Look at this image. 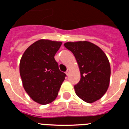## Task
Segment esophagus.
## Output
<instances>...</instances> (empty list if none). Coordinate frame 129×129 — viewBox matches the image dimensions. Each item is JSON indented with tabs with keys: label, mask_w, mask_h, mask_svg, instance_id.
Here are the masks:
<instances>
[{
	"label": "esophagus",
	"mask_w": 129,
	"mask_h": 129,
	"mask_svg": "<svg viewBox=\"0 0 129 129\" xmlns=\"http://www.w3.org/2000/svg\"><path fill=\"white\" fill-rule=\"evenodd\" d=\"M69 72H70V69H69V68H68V69H67V71L66 72V74L68 76V75L69 74Z\"/></svg>",
	"instance_id": "obj_1"
}]
</instances>
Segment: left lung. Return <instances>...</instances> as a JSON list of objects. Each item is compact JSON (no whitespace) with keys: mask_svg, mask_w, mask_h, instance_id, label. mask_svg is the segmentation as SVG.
<instances>
[{"mask_svg":"<svg viewBox=\"0 0 129 129\" xmlns=\"http://www.w3.org/2000/svg\"><path fill=\"white\" fill-rule=\"evenodd\" d=\"M74 55L80 71L81 79L74 86L76 94L88 103L103 96L110 83L109 59L99 46L89 41L67 42L64 44Z\"/></svg>","mask_w":129,"mask_h":129,"instance_id":"1","label":"left lung"}]
</instances>
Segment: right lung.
<instances>
[{
	"label": "right lung",
	"instance_id": "right-lung-1",
	"mask_svg": "<svg viewBox=\"0 0 129 129\" xmlns=\"http://www.w3.org/2000/svg\"><path fill=\"white\" fill-rule=\"evenodd\" d=\"M61 44L60 41L40 39L26 49L20 59L19 71L24 88L41 105L55 100L65 78L54 59Z\"/></svg>",
	"mask_w": 129,
	"mask_h": 129
}]
</instances>
